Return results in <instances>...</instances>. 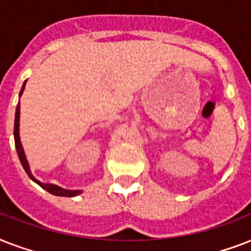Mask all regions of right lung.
I'll return each instance as SVG.
<instances>
[{
  "mask_svg": "<svg viewBox=\"0 0 251 251\" xmlns=\"http://www.w3.org/2000/svg\"><path fill=\"white\" fill-rule=\"evenodd\" d=\"M27 82V80H25ZM25 82L22 86L21 94L19 96H22L23 94V91H25ZM19 118H21V105H19V102H18L17 105V110H15V120H14V141H15V149H17L18 156H19V160H21V164L23 167V169L25 171V173L28 175V177L32 181L41 186L44 190H47L48 193L53 195H57V197H76V195L82 194V190H68V189H64V187L57 186V185H53V183H43L40 182L39 179H36L33 177L32 172H31V168H29L28 160H27V157H25V150H23V146H22L21 142V137H19Z\"/></svg>",
  "mask_w": 251,
  "mask_h": 251,
  "instance_id": "obj_1",
  "label": "right lung"
}]
</instances>
